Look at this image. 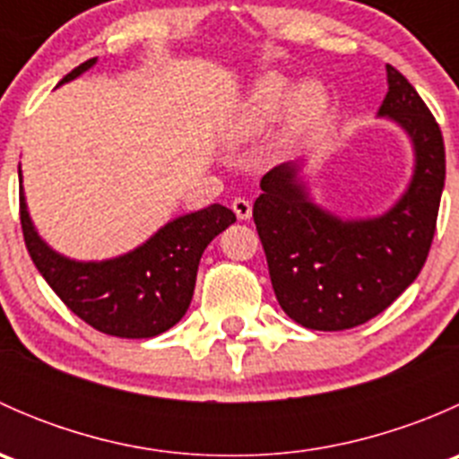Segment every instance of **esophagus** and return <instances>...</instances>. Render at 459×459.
Here are the masks:
<instances>
[{
	"label": "esophagus",
	"instance_id": "esophagus-1",
	"mask_svg": "<svg viewBox=\"0 0 459 459\" xmlns=\"http://www.w3.org/2000/svg\"><path fill=\"white\" fill-rule=\"evenodd\" d=\"M230 206H233V212L238 215V220H251L253 206L248 200H244V197H235Z\"/></svg>",
	"mask_w": 459,
	"mask_h": 459
}]
</instances>
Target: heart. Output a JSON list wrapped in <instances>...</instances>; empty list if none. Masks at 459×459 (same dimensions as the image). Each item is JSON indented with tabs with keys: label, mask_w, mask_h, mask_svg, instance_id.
Listing matches in <instances>:
<instances>
[{
	"label": "heart",
	"mask_w": 459,
	"mask_h": 459,
	"mask_svg": "<svg viewBox=\"0 0 459 459\" xmlns=\"http://www.w3.org/2000/svg\"><path fill=\"white\" fill-rule=\"evenodd\" d=\"M281 108L286 133L298 135L324 117L328 110V91L316 80L293 88V82L281 73H266L251 86L221 133L229 142L251 140L275 122Z\"/></svg>",
	"instance_id": "b5f03b06"
}]
</instances>
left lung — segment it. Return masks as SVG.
<instances>
[{
  "label": "left lung",
  "mask_w": 459,
  "mask_h": 459,
  "mask_svg": "<svg viewBox=\"0 0 459 459\" xmlns=\"http://www.w3.org/2000/svg\"><path fill=\"white\" fill-rule=\"evenodd\" d=\"M386 82L377 117L402 126L415 155L413 178L395 206L342 220L311 200L302 161L275 166L259 182L253 220L273 290L286 316L313 331H344L379 316L413 284L433 242L446 175L442 131L391 64Z\"/></svg>",
  "instance_id": "obj_1"
}]
</instances>
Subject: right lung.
<instances>
[{"label": "right lung", "mask_w": 459, "mask_h": 459, "mask_svg": "<svg viewBox=\"0 0 459 459\" xmlns=\"http://www.w3.org/2000/svg\"><path fill=\"white\" fill-rule=\"evenodd\" d=\"M95 62L92 57L73 68L57 86L80 77ZM20 220L32 264L77 317L106 335L142 340L169 331L184 317L204 248L233 224L235 212L211 204L175 217L142 247L104 262H77L53 251L32 226L22 186Z\"/></svg>", "instance_id": "right-lung-1"}]
</instances>
